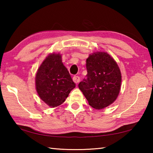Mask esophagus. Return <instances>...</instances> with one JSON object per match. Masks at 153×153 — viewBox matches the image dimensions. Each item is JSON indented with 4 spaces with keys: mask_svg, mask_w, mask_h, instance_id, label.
<instances>
[{
    "mask_svg": "<svg viewBox=\"0 0 153 153\" xmlns=\"http://www.w3.org/2000/svg\"><path fill=\"white\" fill-rule=\"evenodd\" d=\"M73 80H74V82L75 83H76V84H77V83H78V82H79L80 77H79V76H74V77H73Z\"/></svg>",
    "mask_w": 153,
    "mask_h": 153,
    "instance_id": "esophagus-1",
    "label": "esophagus"
}]
</instances>
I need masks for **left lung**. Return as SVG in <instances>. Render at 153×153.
I'll return each instance as SVG.
<instances>
[{"label":"left lung","instance_id":"8db88e82","mask_svg":"<svg viewBox=\"0 0 153 153\" xmlns=\"http://www.w3.org/2000/svg\"><path fill=\"white\" fill-rule=\"evenodd\" d=\"M86 78L78 87L96 109L107 107L115 101L120 93L121 74L117 64L104 52H98L86 59Z\"/></svg>","mask_w":153,"mask_h":153}]
</instances>
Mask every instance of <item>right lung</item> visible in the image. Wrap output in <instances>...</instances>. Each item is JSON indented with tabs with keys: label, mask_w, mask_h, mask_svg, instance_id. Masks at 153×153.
<instances>
[{
	"label": "right lung",
	"mask_w": 153,
	"mask_h": 153,
	"mask_svg": "<svg viewBox=\"0 0 153 153\" xmlns=\"http://www.w3.org/2000/svg\"><path fill=\"white\" fill-rule=\"evenodd\" d=\"M36 87L40 98L51 107L65 100L76 84L62 63L61 55L53 53L45 59L36 74Z\"/></svg>",
	"instance_id": "1"
}]
</instances>
